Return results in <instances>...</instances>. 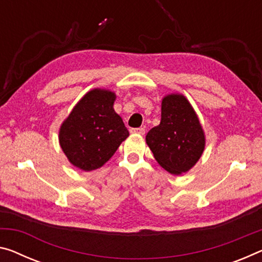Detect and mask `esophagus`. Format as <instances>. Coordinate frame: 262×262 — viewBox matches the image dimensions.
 <instances>
[{"instance_id": "1", "label": "esophagus", "mask_w": 262, "mask_h": 262, "mask_svg": "<svg viewBox=\"0 0 262 262\" xmlns=\"http://www.w3.org/2000/svg\"><path fill=\"white\" fill-rule=\"evenodd\" d=\"M132 134H138V135H144L145 128L144 127H137V128H131Z\"/></svg>"}]
</instances>
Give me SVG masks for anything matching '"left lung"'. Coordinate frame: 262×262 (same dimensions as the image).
<instances>
[{"label":"left lung","instance_id":"8db88e82","mask_svg":"<svg viewBox=\"0 0 262 262\" xmlns=\"http://www.w3.org/2000/svg\"><path fill=\"white\" fill-rule=\"evenodd\" d=\"M158 164L172 174L187 172L198 162L205 136L194 110L183 95H168L162 102V120L146 135Z\"/></svg>","mask_w":262,"mask_h":262}]
</instances>
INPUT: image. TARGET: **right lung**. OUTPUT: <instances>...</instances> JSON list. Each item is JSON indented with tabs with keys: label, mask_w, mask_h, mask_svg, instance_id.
<instances>
[{
	"label": "right lung",
	"mask_w": 262,
	"mask_h": 262,
	"mask_svg": "<svg viewBox=\"0 0 262 262\" xmlns=\"http://www.w3.org/2000/svg\"><path fill=\"white\" fill-rule=\"evenodd\" d=\"M116 95L95 89L74 107L59 130V144L72 165L83 171L103 166L128 137L114 110Z\"/></svg>",
	"instance_id": "1"
}]
</instances>
